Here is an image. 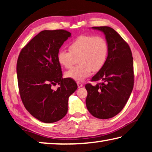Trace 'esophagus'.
<instances>
[{
  "label": "esophagus",
  "instance_id": "esophagus-1",
  "mask_svg": "<svg viewBox=\"0 0 152 152\" xmlns=\"http://www.w3.org/2000/svg\"><path fill=\"white\" fill-rule=\"evenodd\" d=\"M77 85H78V88H80V87H82V86H83V84H82V83H80V82H77Z\"/></svg>",
  "mask_w": 152,
  "mask_h": 152
}]
</instances>
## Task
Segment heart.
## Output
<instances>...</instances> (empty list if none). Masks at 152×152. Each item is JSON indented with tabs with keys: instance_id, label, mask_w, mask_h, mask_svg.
<instances>
[{
	"instance_id": "heart-1",
	"label": "heart",
	"mask_w": 152,
	"mask_h": 152,
	"mask_svg": "<svg viewBox=\"0 0 152 152\" xmlns=\"http://www.w3.org/2000/svg\"><path fill=\"white\" fill-rule=\"evenodd\" d=\"M69 51L61 50L58 53V61L61 66L70 68L76 63L78 66L67 71V78L82 81L103 68L109 55V45L101 36L81 35L68 45Z\"/></svg>"
}]
</instances>
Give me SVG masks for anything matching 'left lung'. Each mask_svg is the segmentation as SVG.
Masks as SVG:
<instances>
[{"mask_svg":"<svg viewBox=\"0 0 152 152\" xmlns=\"http://www.w3.org/2000/svg\"><path fill=\"white\" fill-rule=\"evenodd\" d=\"M103 32L109 45L106 63L92 78L102 82L86 84L87 109L96 118L107 119L121 111L133 88L134 73L132 53L127 43L111 27H93Z\"/></svg>","mask_w":152,"mask_h":152,"instance_id":"8db88e82","label":"left lung"}]
</instances>
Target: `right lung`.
Instances as JSON below:
<instances>
[{
	"instance_id": "1",
	"label": "right lung",
	"mask_w": 152,
	"mask_h": 152,
	"mask_svg": "<svg viewBox=\"0 0 152 152\" xmlns=\"http://www.w3.org/2000/svg\"><path fill=\"white\" fill-rule=\"evenodd\" d=\"M71 36L66 30H44L35 36L19 53L17 74L23 103L40 121H58L68 112V98L78 88L74 80L62 78L58 53ZM58 83L57 90L51 88Z\"/></svg>"
}]
</instances>
